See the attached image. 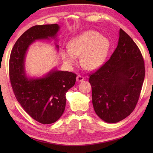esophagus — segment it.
Here are the masks:
<instances>
[{
    "mask_svg": "<svg viewBox=\"0 0 153 153\" xmlns=\"http://www.w3.org/2000/svg\"><path fill=\"white\" fill-rule=\"evenodd\" d=\"M84 80V78L81 75H78L76 77V82H82Z\"/></svg>",
    "mask_w": 153,
    "mask_h": 153,
    "instance_id": "obj_1",
    "label": "esophagus"
}]
</instances>
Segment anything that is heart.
Masks as SVG:
<instances>
[{
	"label": "heart",
	"instance_id": "obj_1",
	"mask_svg": "<svg viewBox=\"0 0 153 153\" xmlns=\"http://www.w3.org/2000/svg\"><path fill=\"white\" fill-rule=\"evenodd\" d=\"M111 44L109 39L94 30H86L69 41L68 48L61 52L62 58L67 65L72 66L81 55L82 65L87 69L100 66L107 57Z\"/></svg>",
	"mask_w": 153,
	"mask_h": 153
}]
</instances>
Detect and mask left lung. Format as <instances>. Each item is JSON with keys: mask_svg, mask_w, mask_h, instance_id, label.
Returning a JSON list of instances; mask_svg holds the SVG:
<instances>
[{"mask_svg": "<svg viewBox=\"0 0 153 153\" xmlns=\"http://www.w3.org/2000/svg\"><path fill=\"white\" fill-rule=\"evenodd\" d=\"M145 77L144 62L133 40L119 30L117 47L110 59L89 75L92 105L108 123L127 117L135 109Z\"/></svg>", "mask_w": 153, "mask_h": 153, "instance_id": "left-lung-1", "label": "left lung"}]
</instances>
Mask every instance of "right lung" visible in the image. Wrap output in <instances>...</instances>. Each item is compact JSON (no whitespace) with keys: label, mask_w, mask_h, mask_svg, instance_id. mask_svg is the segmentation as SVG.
I'll list each match as a JSON object with an SVG mask.
<instances>
[{"label":"right lung","mask_w":153,"mask_h":153,"mask_svg":"<svg viewBox=\"0 0 153 153\" xmlns=\"http://www.w3.org/2000/svg\"><path fill=\"white\" fill-rule=\"evenodd\" d=\"M58 24L35 25L26 30L12 49L10 59V78L17 101L36 121L49 124L56 122L64 112L66 94L76 82V74L53 68L39 78H30L25 70V55L36 40L55 39ZM59 49V46L56 45Z\"/></svg>","instance_id":"obj_1"}]
</instances>
